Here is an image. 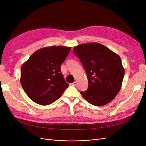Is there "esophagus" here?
<instances>
[{
	"mask_svg": "<svg viewBox=\"0 0 146 146\" xmlns=\"http://www.w3.org/2000/svg\"><path fill=\"white\" fill-rule=\"evenodd\" d=\"M77 81H76V82H74V83H72V86H76L77 85Z\"/></svg>",
	"mask_w": 146,
	"mask_h": 146,
	"instance_id": "esophagus-1",
	"label": "esophagus"
}]
</instances>
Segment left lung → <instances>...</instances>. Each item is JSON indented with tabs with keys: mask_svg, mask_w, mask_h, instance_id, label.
Here are the masks:
<instances>
[{
	"mask_svg": "<svg viewBox=\"0 0 146 146\" xmlns=\"http://www.w3.org/2000/svg\"><path fill=\"white\" fill-rule=\"evenodd\" d=\"M73 52L82 62L88 80V90L80 92L83 98L95 106L110 102L120 91L124 76L120 56L98 42L78 45Z\"/></svg>",
	"mask_w": 146,
	"mask_h": 146,
	"instance_id": "1",
	"label": "left lung"
}]
</instances>
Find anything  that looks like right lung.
<instances>
[{
	"instance_id": "1",
	"label": "right lung",
	"mask_w": 146,
	"mask_h": 146,
	"mask_svg": "<svg viewBox=\"0 0 146 146\" xmlns=\"http://www.w3.org/2000/svg\"><path fill=\"white\" fill-rule=\"evenodd\" d=\"M71 47L50 46L35 52L21 69V83L34 102L52 104L62 96L69 86L61 72V65Z\"/></svg>"
}]
</instances>
